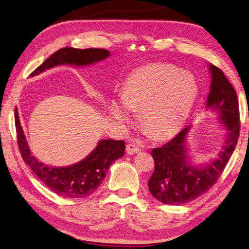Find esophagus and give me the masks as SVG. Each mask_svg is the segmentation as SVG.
Segmentation results:
<instances>
[{"label": "esophagus", "instance_id": "esophagus-1", "mask_svg": "<svg viewBox=\"0 0 249 249\" xmlns=\"http://www.w3.org/2000/svg\"><path fill=\"white\" fill-rule=\"evenodd\" d=\"M125 150L128 154H135L137 152H140V148L136 145H134V143H128V145H126Z\"/></svg>", "mask_w": 249, "mask_h": 249}]
</instances>
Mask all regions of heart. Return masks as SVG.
Returning a JSON list of instances; mask_svg holds the SVG:
<instances>
[{
	"mask_svg": "<svg viewBox=\"0 0 249 249\" xmlns=\"http://www.w3.org/2000/svg\"><path fill=\"white\" fill-rule=\"evenodd\" d=\"M198 90L192 74L170 65H147L125 79L121 98H113L109 109L121 123L130 121L132 110L141 109L143 130L154 140H165L183 125Z\"/></svg>",
	"mask_w": 249,
	"mask_h": 249,
	"instance_id": "1",
	"label": "heart"
}]
</instances>
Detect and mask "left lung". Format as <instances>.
<instances>
[{"label":"left lung","mask_w":249,"mask_h":249,"mask_svg":"<svg viewBox=\"0 0 249 249\" xmlns=\"http://www.w3.org/2000/svg\"><path fill=\"white\" fill-rule=\"evenodd\" d=\"M211 88L207 107L216 110L219 121L227 130V139L218 157L206 166L190 163L185 140L191 126H186L162 147L153 148L154 171L148 187L154 198L166 204H182L195 200L216 183L229 162L240 136L239 100L233 86L216 66L210 65Z\"/></svg>","instance_id":"8db88e82"}]
</instances>
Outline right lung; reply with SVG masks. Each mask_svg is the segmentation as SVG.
<instances>
[{"label": "right lung", "mask_w": 249, "mask_h": 249, "mask_svg": "<svg viewBox=\"0 0 249 249\" xmlns=\"http://www.w3.org/2000/svg\"><path fill=\"white\" fill-rule=\"evenodd\" d=\"M109 56L106 49L63 48L52 54L39 67L32 72V76L46 69L58 65L87 66ZM17 141L21 157L29 165L38 179H40L55 194L68 198H84L91 195L106 178L107 170L115 160L124 154V141L102 140L89 156L79 163L66 167H52L43 164L32 156L22 130L18 110L15 108Z\"/></svg>", "instance_id": "right-lung-1"}]
</instances>
